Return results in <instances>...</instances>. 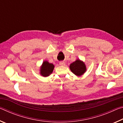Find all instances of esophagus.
Returning <instances> with one entry per match:
<instances>
[{
	"mask_svg": "<svg viewBox=\"0 0 123 123\" xmlns=\"http://www.w3.org/2000/svg\"><path fill=\"white\" fill-rule=\"evenodd\" d=\"M60 64L61 66H64L65 65V62L64 61H61V62H60Z\"/></svg>",
	"mask_w": 123,
	"mask_h": 123,
	"instance_id": "1",
	"label": "esophagus"
}]
</instances>
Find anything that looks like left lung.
Returning a JSON list of instances; mask_svg holds the SVG:
<instances>
[{
	"instance_id": "1",
	"label": "left lung",
	"mask_w": 123,
	"mask_h": 123,
	"mask_svg": "<svg viewBox=\"0 0 123 123\" xmlns=\"http://www.w3.org/2000/svg\"><path fill=\"white\" fill-rule=\"evenodd\" d=\"M70 69L76 76H80L86 71V67L84 62L79 59L70 64Z\"/></svg>"
}]
</instances>
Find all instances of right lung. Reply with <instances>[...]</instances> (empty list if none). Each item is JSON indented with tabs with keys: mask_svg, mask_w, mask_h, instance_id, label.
<instances>
[{
	"mask_svg": "<svg viewBox=\"0 0 123 123\" xmlns=\"http://www.w3.org/2000/svg\"><path fill=\"white\" fill-rule=\"evenodd\" d=\"M54 66L53 64L50 63L47 61L43 62L40 68V74L43 76L47 77L49 76L54 70Z\"/></svg>",
	"mask_w": 123,
	"mask_h": 123,
	"instance_id": "1",
	"label": "right lung"
}]
</instances>
